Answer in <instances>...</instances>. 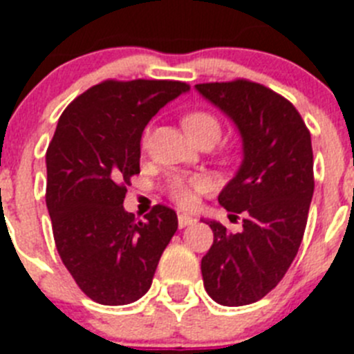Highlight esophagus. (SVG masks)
Segmentation results:
<instances>
[{
	"mask_svg": "<svg viewBox=\"0 0 354 354\" xmlns=\"http://www.w3.org/2000/svg\"><path fill=\"white\" fill-rule=\"evenodd\" d=\"M177 220H179V227L180 228L195 223V218H192V216H187V214H179V216H177Z\"/></svg>",
	"mask_w": 354,
	"mask_h": 354,
	"instance_id": "obj_1",
	"label": "esophagus"
}]
</instances>
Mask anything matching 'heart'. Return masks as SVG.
Instances as JSON below:
<instances>
[{
	"label": "heart",
	"mask_w": 354,
	"mask_h": 354,
	"mask_svg": "<svg viewBox=\"0 0 354 354\" xmlns=\"http://www.w3.org/2000/svg\"><path fill=\"white\" fill-rule=\"evenodd\" d=\"M183 126L187 136L193 142L209 140V142L214 143L221 134L220 120L212 113H209V111H192V113L184 115ZM204 187L205 184L202 179H196V177H192V179L177 177V179L170 183V196L180 207H192L195 204L196 193L202 192Z\"/></svg>",
	"instance_id": "heart-1"
}]
</instances>
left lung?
Wrapping results in <instances>:
<instances>
[{"instance_id":"obj_1","label":"left lung","mask_w":354,"mask_h":354,"mask_svg":"<svg viewBox=\"0 0 354 354\" xmlns=\"http://www.w3.org/2000/svg\"><path fill=\"white\" fill-rule=\"evenodd\" d=\"M236 124L243 162L218 202L243 230L205 221L214 241L202 259L207 294L225 306L250 305L273 290L292 264L314 195L310 133L286 97L248 80L195 84Z\"/></svg>"}]
</instances>
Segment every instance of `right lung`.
Returning a JSON list of instances; mask_svg holds the SVG:
<instances>
[{
    "label": "right lung",
    "mask_w": 354,
    "mask_h": 354,
    "mask_svg": "<svg viewBox=\"0 0 354 354\" xmlns=\"http://www.w3.org/2000/svg\"><path fill=\"white\" fill-rule=\"evenodd\" d=\"M189 84L108 80L62 113L46 152V204L62 262L90 299L127 305L150 289L177 214L154 205L145 221L124 209L140 174V140L149 120Z\"/></svg>",
    "instance_id": "obj_1"
}]
</instances>
